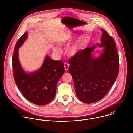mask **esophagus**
Instances as JSON below:
<instances>
[{"instance_id": "obj_1", "label": "esophagus", "mask_w": 133, "mask_h": 133, "mask_svg": "<svg viewBox=\"0 0 133 133\" xmlns=\"http://www.w3.org/2000/svg\"><path fill=\"white\" fill-rule=\"evenodd\" d=\"M70 64L69 63H65L64 64V69L65 71H68V69H69V66Z\"/></svg>"}]
</instances>
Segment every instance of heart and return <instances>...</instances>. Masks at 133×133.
<instances>
[{
	"instance_id": "obj_1",
	"label": "heart",
	"mask_w": 133,
	"mask_h": 133,
	"mask_svg": "<svg viewBox=\"0 0 133 133\" xmlns=\"http://www.w3.org/2000/svg\"><path fill=\"white\" fill-rule=\"evenodd\" d=\"M71 41V38L65 39L61 43V45L62 46L68 45L70 44ZM84 44V40L82 38L78 39L74 44H73L69 48L68 50V54L70 56H74L76 55L79 51V50L82 49ZM54 50L55 52L58 54H59L61 52V50L60 49V48L58 47H55L54 48Z\"/></svg>"
}]
</instances>
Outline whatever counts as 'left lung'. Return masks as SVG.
I'll use <instances>...</instances> for the list:
<instances>
[{"mask_svg":"<svg viewBox=\"0 0 133 133\" xmlns=\"http://www.w3.org/2000/svg\"><path fill=\"white\" fill-rule=\"evenodd\" d=\"M100 43L79 50L69 60V71L72 76L77 98L91 103L102 99L113 85L119 71V56L112 36L103 29ZM97 46L104 48L101 55L91 56Z\"/></svg>","mask_w":133,"mask_h":133,"instance_id":"left-lung-1","label":"left lung"}]
</instances>
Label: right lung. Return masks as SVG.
Returning <instances> with one entry per match:
<instances>
[{"mask_svg": "<svg viewBox=\"0 0 133 133\" xmlns=\"http://www.w3.org/2000/svg\"><path fill=\"white\" fill-rule=\"evenodd\" d=\"M27 36L28 33L25 32L15 47L12 57L14 79L25 98L37 105H46L55 97L57 83L65 72L64 63L60 60H53L47 56L38 70L26 73L19 62L18 49Z\"/></svg>", "mask_w": 133, "mask_h": 133, "instance_id": "1", "label": "right lung"}]
</instances>
